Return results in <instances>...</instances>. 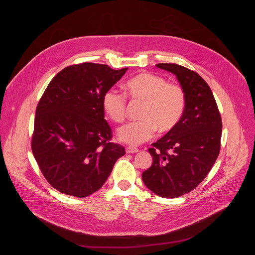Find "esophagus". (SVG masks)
<instances>
[{"mask_svg": "<svg viewBox=\"0 0 255 255\" xmlns=\"http://www.w3.org/2000/svg\"><path fill=\"white\" fill-rule=\"evenodd\" d=\"M139 150H138V148H136V147H132V146H128V147H126V152L127 153H136V152H138Z\"/></svg>", "mask_w": 255, "mask_h": 255, "instance_id": "obj_1", "label": "esophagus"}]
</instances>
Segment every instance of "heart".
<instances>
[{
    "label": "heart",
    "mask_w": 255,
    "mask_h": 255,
    "mask_svg": "<svg viewBox=\"0 0 255 255\" xmlns=\"http://www.w3.org/2000/svg\"><path fill=\"white\" fill-rule=\"evenodd\" d=\"M126 94L133 101L143 103L139 118L141 120L125 124L118 129L120 141L138 145L150 139L155 130L158 134L171 132L179 123L186 107V95L180 86L167 83L162 77L151 72H140L125 84ZM126 96L111 89L102 100L107 116L116 123L126 116Z\"/></svg>",
    "instance_id": "heart-1"
}]
</instances>
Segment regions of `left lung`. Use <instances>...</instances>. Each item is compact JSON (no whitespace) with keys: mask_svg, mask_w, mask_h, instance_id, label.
<instances>
[{"mask_svg":"<svg viewBox=\"0 0 255 255\" xmlns=\"http://www.w3.org/2000/svg\"><path fill=\"white\" fill-rule=\"evenodd\" d=\"M173 74L186 95L184 115L177 126L152 143V165L142 172L144 185L159 197L172 199L196 189L220 152L222 120L208 84L185 66L158 63Z\"/></svg>","mask_w":255,"mask_h":255,"instance_id":"left-lung-1","label":"left lung"}]
</instances>
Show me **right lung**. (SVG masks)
Masks as SVG:
<instances>
[{
  "instance_id": "obj_1",
  "label": "right lung",
  "mask_w": 255,
  "mask_h": 255,
  "mask_svg": "<svg viewBox=\"0 0 255 255\" xmlns=\"http://www.w3.org/2000/svg\"><path fill=\"white\" fill-rule=\"evenodd\" d=\"M128 68L84 62L63 68L36 108L31 147L46 180L62 194L85 198L102 188L125 154L111 142L104 94Z\"/></svg>"
}]
</instances>
